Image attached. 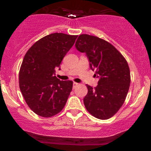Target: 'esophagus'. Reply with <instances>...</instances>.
Instances as JSON below:
<instances>
[{
	"label": "esophagus",
	"mask_w": 151,
	"mask_h": 151,
	"mask_svg": "<svg viewBox=\"0 0 151 151\" xmlns=\"http://www.w3.org/2000/svg\"><path fill=\"white\" fill-rule=\"evenodd\" d=\"M78 83H77V82H73V88H75L76 86H77V85H78Z\"/></svg>",
	"instance_id": "34e87169"
}]
</instances>
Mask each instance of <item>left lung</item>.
I'll list each match as a JSON object with an SVG mask.
<instances>
[{
    "instance_id": "1",
    "label": "left lung",
    "mask_w": 151,
    "mask_h": 151,
    "mask_svg": "<svg viewBox=\"0 0 151 151\" xmlns=\"http://www.w3.org/2000/svg\"><path fill=\"white\" fill-rule=\"evenodd\" d=\"M75 47L86 53L90 69L99 78L94 89L86 84L84 106L94 117L108 119L122 106L129 91L131 76L127 62L112 45L96 36L80 35Z\"/></svg>"
}]
</instances>
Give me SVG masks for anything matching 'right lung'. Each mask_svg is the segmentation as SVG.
I'll list each match as a JSON object with an SVG mask.
<instances>
[{
    "instance_id": "obj_1",
    "label": "right lung",
    "mask_w": 151,
    "mask_h": 151,
    "mask_svg": "<svg viewBox=\"0 0 151 151\" xmlns=\"http://www.w3.org/2000/svg\"><path fill=\"white\" fill-rule=\"evenodd\" d=\"M77 35L52 33L41 38L24 57L19 86L26 103L32 111L42 117H51L65 107L72 89V81H61L55 68L75 42Z\"/></svg>"
}]
</instances>
